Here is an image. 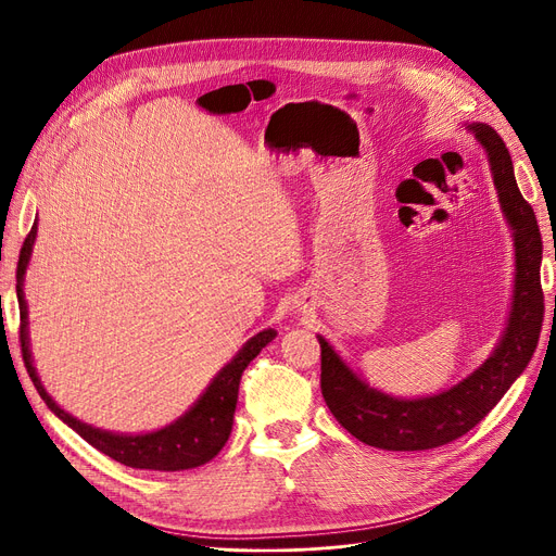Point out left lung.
Returning <instances> with one entry per match:
<instances>
[{"mask_svg":"<svg viewBox=\"0 0 556 556\" xmlns=\"http://www.w3.org/2000/svg\"><path fill=\"white\" fill-rule=\"evenodd\" d=\"M489 156L497 202L514 238V295L509 318L491 356L447 391L422 397H393L377 391L318 333L320 389L333 418L361 443L414 452L441 447L468 433L511 389L539 345L543 325V243L534 208L520 195L511 154L504 140L481 123L466 125Z\"/></svg>","mask_w":556,"mask_h":556,"instance_id":"left-lung-1","label":"left lung"}]
</instances>
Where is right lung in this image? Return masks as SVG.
Masks as SVG:
<instances>
[{"label": "right lung", "instance_id": "1", "mask_svg": "<svg viewBox=\"0 0 556 556\" xmlns=\"http://www.w3.org/2000/svg\"><path fill=\"white\" fill-rule=\"evenodd\" d=\"M34 223L27 240L20 250L17 261V304H20V343H22V358L27 372L36 386L38 395L50 406V412L61 418L70 429H75L84 441H88L92 447H98L106 456L115 458V462L125 464L129 468L138 470H163V472H175V470H188L204 466L206 462L218 454L225 443L229 441L233 414H236V402H238V383L240 375L248 368L250 361L275 341L277 331L275 329H263L254 333L250 341L236 352V356L229 364L211 379V383L204 389V393L192 402L186 414H181L175 422L165 425L154 431L144 433H117L106 431L100 427H92L88 422H81L65 408H61L52 395L45 391V386L34 368L31 348H29V308L27 300H24V275H27L34 243H36V227Z\"/></svg>", "mask_w": 556, "mask_h": 556}]
</instances>
